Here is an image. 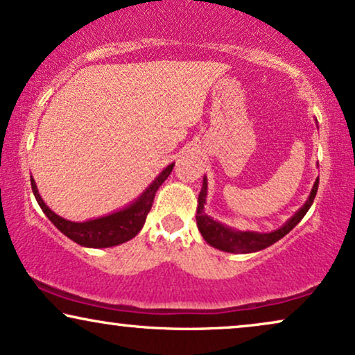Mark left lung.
Wrapping results in <instances>:
<instances>
[{"mask_svg": "<svg viewBox=\"0 0 355 355\" xmlns=\"http://www.w3.org/2000/svg\"><path fill=\"white\" fill-rule=\"evenodd\" d=\"M318 182L320 179H316L313 184L310 196L305 204L298 209L295 214L285 222L282 227L272 232H252V230H236L233 227H228L218 220H214L210 215L205 214V204H207V189H209V182H207V176H204L202 181V189L199 192V199H197V228L202 234V238L215 250H220L223 252H233V254H248V252H257L266 248L272 246L274 243H277L279 239H282L285 234L292 232L293 228L300 223V220L305 217L306 211L310 210V207L315 200L316 191H318Z\"/></svg>", "mask_w": 355, "mask_h": 355, "instance_id": "obj_1", "label": "left lung"}]
</instances>
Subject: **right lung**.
Masks as SVG:
<instances>
[{
	"instance_id": "add662e5",
	"label": "right lung",
	"mask_w": 355,
	"mask_h": 355,
	"mask_svg": "<svg viewBox=\"0 0 355 355\" xmlns=\"http://www.w3.org/2000/svg\"><path fill=\"white\" fill-rule=\"evenodd\" d=\"M173 168L174 163L168 164L130 204H127L116 211H110L107 215H103V217L86 220V222H71V220L60 217L52 209H49V205L44 202L42 196L39 194L34 178H31V186L37 204L40 205V209L47 215V218L60 232L70 238L71 241L78 243L80 246L99 250V248H112L122 245V243L128 241V239L138 234V232L145 225L146 215H148L151 205H153L156 191H158L161 184L166 181Z\"/></svg>"
}]
</instances>
